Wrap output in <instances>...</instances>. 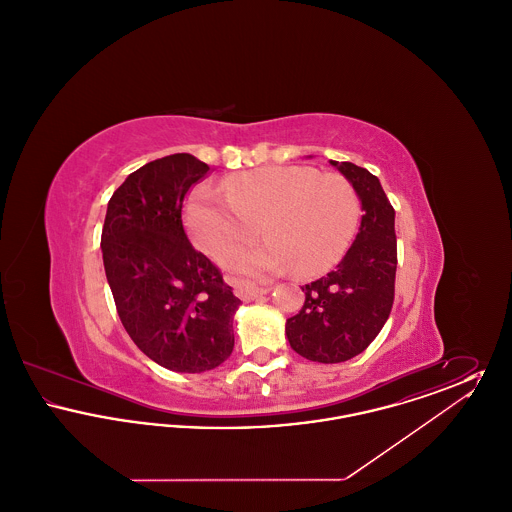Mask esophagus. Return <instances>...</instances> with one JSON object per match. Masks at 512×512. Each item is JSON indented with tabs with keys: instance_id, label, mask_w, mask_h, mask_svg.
<instances>
[{
	"instance_id": "1",
	"label": "esophagus",
	"mask_w": 512,
	"mask_h": 512,
	"mask_svg": "<svg viewBox=\"0 0 512 512\" xmlns=\"http://www.w3.org/2000/svg\"><path fill=\"white\" fill-rule=\"evenodd\" d=\"M236 293L242 297V299H255L259 295H265L270 292V288H259V286H253L249 282H236Z\"/></svg>"
}]
</instances>
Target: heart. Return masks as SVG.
Instances as JSON below:
<instances>
[{"label":"heart","mask_w":512,"mask_h":512,"mask_svg":"<svg viewBox=\"0 0 512 512\" xmlns=\"http://www.w3.org/2000/svg\"><path fill=\"white\" fill-rule=\"evenodd\" d=\"M359 211V195L341 174L265 167L228 178L224 192L197 188L186 219L195 244L213 257L250 239L262 224L269 240L230 251L224 259L228 267L270 276L293 265L297 274H315L340 261Z\"/></svg>","instance_id":"obj_1"}]
</instances>
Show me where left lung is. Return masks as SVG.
Returning <instances> with one entry per match:
<instances>
[{
  "instance_id": "8db88e82",
  "label": "left lung",
  "mask_w": 512,
  "mask_h": 512,
  "mask_svg": "<svg viewBox=\"0 0 512 512\" xmlns=\"http://www.w3.org/2000/svg\"><path fill=\"white\" fill-rule=\"evenodd\" d=\"M353 184L363 217L340 265L301 286L305 303L286 322L293 351L315 363H343L363 353L390 317L395 295V211L380 180L353 163L330 161Z\"/></svg>"
}]
</instances>
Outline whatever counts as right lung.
I'll list each match as a JSON object with an SVG mask.
<instances>
[{"label":"right lung","mask_w":512,"mask_h":512,"mask_svg":"<svg viewBox=\"0 0 512 512\" xmlns=\"http://www.w3.org/2000/svg\"><path fill=\"white\" fill-rule=\"evenodd\" d=\"M209 167L190 153L155 159L111 195L101 232L103 267L132 341L174 372H205L234 349L240 299L190 244L184 197Z\"/></svg>","instance_id":"right-lung-1"}]
</instances>
